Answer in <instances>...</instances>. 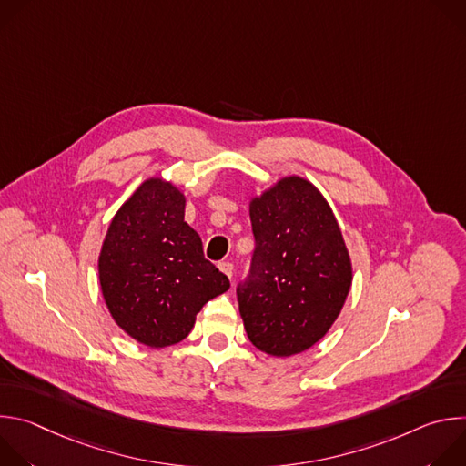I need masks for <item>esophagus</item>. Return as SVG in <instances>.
<instances>
[{
  "label": "esophagus",
  "instance_id": "obj_1",
  "mask_svg": "<svg viewBox=\"0 0 466 466\" xmlns=\"http://www.w3.org/2000/svg\"><path fill=\"white\" fill-rule=\"evenodd\" d=\"M218 268H219L228 279H232V275H234V265H232L230 261H219Z\"/></svg>",
  "mask_w": 466,
  "mask_h": 466
}]
</instances>
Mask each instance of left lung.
I'll return each mask as SVG.
<instances>
[{
  "mask_svg": "<svg viewBox=\"0 0 466 466\" xmlns=\"http://www.w3.org/2000/svg\"><path fill=\"white\" fill-rule=\"evenodd\" d=\"M256 248L238 304L250 343L288 358L320 341L352 286L338 219L306 178H280L248 205Z\"/></svg>",
  "mask_w": 466,
  "mask_h": 466,
  "instance_id": "1",
  "label": "left lung"
}]
</instances>
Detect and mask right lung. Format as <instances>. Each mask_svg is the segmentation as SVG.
I'll return each instance as SVG.
<instances>
[{
  "label": "right lung",
  "mask_w": 466,
  "mask_h": 466,
  "mask_svg": "<svg viewBox=\"0 0 466 466\" xmlns=\"http://www.w3.org/2000/svg\"><path fill=\"white\" fill-rule=\"evenodd\" d=\"M184 207L175 184L147 178L112 218L99 252V284L112 319L151 349L180 343L201 308L230 288L184 221Z\"/></svg>",
  "instance_id": "obj_1"
}]
</instances>
